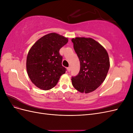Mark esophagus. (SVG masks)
<instances>
[{"mask_svg": "<svg viewBox=\"0 0 133 133\" xmlns=\"http://www.w3.org/2000/svg\"><path fill=\"white\" fill-rule=\"evenodd\" d=\"M67 70H68V71H70V70H71V67L70 66H69V67H68V68H67Z\"/></svg>", "mask_w": 133, "mask_h": 133, "instance_id": "34e87169", "label": "esophagus"}]
</instances>
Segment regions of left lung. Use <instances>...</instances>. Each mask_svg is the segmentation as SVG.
<instances>
[{
  "mask_svg": "<svg viewBox=\"0 0 133 133\" xmlns=\"http://www.w3.org/2000/svg\"><path fill=\"white\" fill-rule=\"evenodd\" d=\"M71 42L80 65L78 75L71 77L72 84L78 91L89 93L97 89L106 78L110 67L108 54L91 38H75Z\"/></svg>",
  "mask_w": 133,
  "mask_h": 133,
  "instance_id": "8db88e82",
  "label": "left lung"
}]
</instances>
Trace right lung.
Wrapping results in <instances>:
<instances>
[{"instance_id":"right-lung-1","label":"right lung","mask_w":133,"mask_h":133,"mask_svg":"<svg viewBox=\"0 0 133 133\" xmlns=\"http://www.w3.org/2000/svg\"><path fill=\"white\" fill-rule=\"evenodd\" d=\"M68 39L54 33L44 35L30 48L26 59L27 73L34 85L44 90L57 85L66 68L59 50Z\"/></svg>"}]
</instances>
